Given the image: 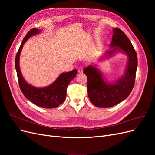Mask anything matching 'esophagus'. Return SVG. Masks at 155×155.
Instances as JSON below:
<instances>
[{
    "instance_id": "esophagus-1",
    "label": "esophagus",
    "mask_w": 155,
    "mask_h": 155,
    "mask_svg": "<svg viewBox=\"0 0 155 155\" xmlns=\"http://www.w3.org/2000/svg\"><path fill=\"white\" fill-rule=\"evenodd\" d=\"M82 72H83V68L80 67V68L78 69V73L79 74H81Z\"/></svg>"
}]
</instances>
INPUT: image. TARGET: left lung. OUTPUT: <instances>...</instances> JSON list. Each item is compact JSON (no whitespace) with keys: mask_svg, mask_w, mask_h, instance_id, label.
<instances>
[{"mask_svg":"<svg viewBox=\"0 0 155 155\" xmlns=\"http://www.w3.org/2000/svg\"><path fill=\"white\" fill-rule=\"evenodd\" d=\"M112 48L105 53L108 58L116 51H121L128 58L125 73L118 80L112 83L106 81L100 70L89 66L83 70L87 77L88 96L93 105L97 107L108 108L120 104L125 100L134 85L138 66L137 54L128 37L120 29H113L112 39L110 44Z\"/></svg>","mask_w":155,"mask_h":155,"instance_id":"obj_1","label":"left lung"}]
</instances>
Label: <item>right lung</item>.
<instances>
[{
	"mask_svg": "<svg viewBox=\"0 0 155 155\" xmlns=\"http://www.w3.org/2000/svg\"><path fill=\"white\" fill-rule=\"evenodd\" d=\"M41 31L42 30L39 29L33 28L27 33L16 55L15 65L18 84L24 96L37 106L46 109H52L58 107L64 101L67 95V86L70 82L76 77L78 70L75 69L68 72L61 74L54 82L49 86L43 88L35 87L25 81V79L23 78L19 67V58L21 50L25 42L30 37L39 34Z\"/></svg>",
	"mask_w": 155,
	"mask_h": 155,
	"instance_id": "obj_1",
	"label": "right lung"
}]
</instances>
